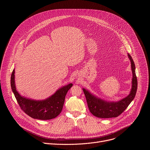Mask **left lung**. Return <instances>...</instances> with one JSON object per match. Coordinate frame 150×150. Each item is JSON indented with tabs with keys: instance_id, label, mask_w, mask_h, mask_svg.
I'll return each instance as SVG.
<instances>
[{
	"instance_id": "obj_1",
	"label": "left lung",
	"mask_w": 150,
	"mask_h": 150,
	"mask_svg": "<svg viewBox=\"0 0 150 150\" xmlns=\"http://www.w3.org/2000/svg\"><path fill=\"white\" fill-rule=\"evenodd\" d=\"M127 56L131 60L133 78L131 91L126 97L117 102H109L96 97L85 88L82 89L86 97L89 110L94 116L100 118L116 117L124 112L134 99L138 87L135 66L131 56L129 53Z\"/></svg>"
}]
</instances>
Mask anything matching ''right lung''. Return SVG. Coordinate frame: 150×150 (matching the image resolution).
I'll return each instance as SVG.
<instances>
[{
    "instance_id": "obj_1",
    "label": "right lung",
    "mask_w": 150,
    "mask_h": 150,
    "mask_svg": "<svg viewBox=\"0 0 150 150\" xmlns=\"http://www.w3.org/2000/svg\"><path fill=\"white\" fill-rule=\"evenodd\" d=\"M12 90L21 109L34 119L49 120L57 117L62 112L65 96L72 83L65 85L58 90L53 95L44 100H34L21 96L16 90L15 84V70L11 75Z\"/></svg>"
}]
</instances>
